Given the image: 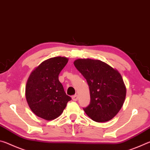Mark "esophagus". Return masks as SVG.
Listing matches in <instances>:
<instances>
[{"label":"esophagus","mask_w":150,"mask_h":150,"mask_svg":"<svg viewBox=\"0 0 150 150\" xmlns=\"http://www.w3.org/2000/svg\"><path fill=\"white\" fill-rule=\"evenodd\" d=\"M72 99H73V100H74V101L77 100V99H78V96H77V95H73V96H72Z\"/></svg>","instance_id":"34e87169"}]
</instances>
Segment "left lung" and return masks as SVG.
I'll return each instance as SVG.
<instances>
[{"label": "left lung", "instance_id": "1", "mask_svg": "<svg viewBox=\"0 0 150 150\" xmlns=\"http://www.w3.org/2000/svg\"><path fill=\"white\" fill-rule=\"evenodd\" d=\"M77 69L87 80L91 102L83 110L93 120L105 122L112 119L122 106L126 88L117 70L98 59H78Z\"/></svg>", "mask_w": 150, "mask_h": 150}]
</instances>
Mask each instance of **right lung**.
Segmentation results:
<instances>
[{
  "label": "right lung",
  "instance_id": "right-lung-1",
  "mask_svg": "<svg viewBox=\"0 0 150 150\" xmlns=\"http://www.w3.org/2000/svg\"><path fill=\"white\" fill-rule=\"evenodd\" d=\"M67 62L65 57L50 58L35 68L27 81L26 98L29 107L46 120L59 116L71 100L59 81V74Z\"/></svg>",
  "mask_w": 150,
  "mask_h": 150
}]
</instances>
